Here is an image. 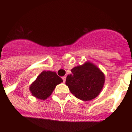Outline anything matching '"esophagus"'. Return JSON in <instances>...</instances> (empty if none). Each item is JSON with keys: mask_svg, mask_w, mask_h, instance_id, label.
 <instances>
[{"mask_svg": "<svg viewBox=\"0 0 132 132\" xmlns=\"http://www.w3.org/2000/svg\"><path fill=\"white\" fill-rule=\"evenodd\" d=\"M62 79H63V82H65V80H66V77H65V76L63 77Z\"/></svg>", "mask_w": 132, "mask_h": 132, "instance_id": "34e87169", "label": "esophagus"}]
</instances>
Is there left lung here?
I'll return each mask as SVG.
<instances>
[{
  "mask_svg": "<svg viewBox=\"0 0 132 132\" xmlns=\"http://www.w3.org/2000/svg\"><path fill=\"white\" fill-rule=\"evenodd\" d=\"M71 74L68 75L65 84L77 98L84 101H91L100 94L103 88L105 77L96 65L86 62L75 67Z\"/></svg>",
  "mask_w": 132,
  "mask_h": 132,
  "instance_id": "8db88e82",
  "label": "left lung"
}]
</instances>
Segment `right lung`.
<instances>
[{
    "mask_svg": "<svg viewBox=\"0 0 132 132\" xmlns=\"http://www.w3.org/2000/svg\"><path fill=\"white\" fill-rule=\"evenodd\" d=\"M62 82V79L55 72L44 71L30 85V90L37 98L45 100L52 94L56 86Z\"/></svg>",
    "mask_w": 132,
    "mask_h": 132,
    "instance_id": "add662e5",
    "label": "right lung"
}]
</instances>
